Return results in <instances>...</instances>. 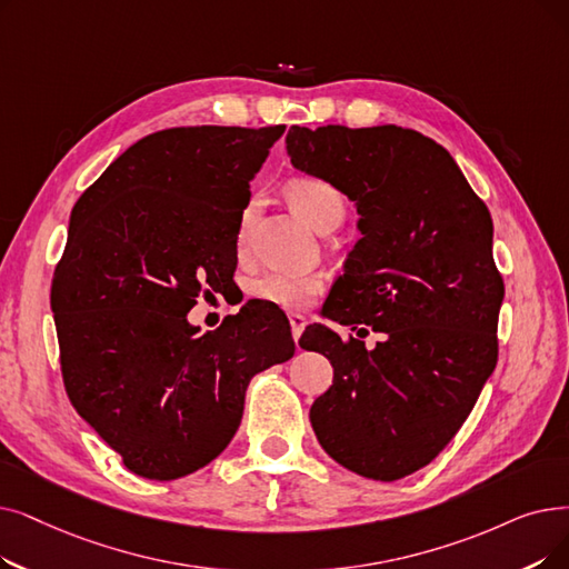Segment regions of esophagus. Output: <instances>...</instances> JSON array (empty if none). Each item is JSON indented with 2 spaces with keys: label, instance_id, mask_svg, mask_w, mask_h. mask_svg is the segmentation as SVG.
Segmentation results:
<instances>
[{
  "label": "esophagus",
  "instance_id": "34e87169",
  "mask_svg": "<svg viewBox=\"0 0 569 569\" xmlns=\"http://www.w3.org/2000/svg\"><path fill=\"white\" fill-rule=\"evenodd\" d=\"M288 320H290L292 339H295V343H298L300 335H302V332H305V328H307V318H305L302 313H290V316H288Z\"/></svg>",
  "mask_w": 569,
  "mask_h": 569
}]
</instances>
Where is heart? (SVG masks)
Wrapping results in <instances>:
<instances>
[{
    "label": "heart",
    "instance_id": "heart-1",
    "mask_svg": "<svg viewBox=\"0 0 569 569\" xmlns=\"http://www.w3.org/2000/svg\"><path fill=\"white\" fill-rule=\"evenodd\" d=\"M288 200L292 209L298 211L307 223L323 232L330 226H337L346 216V200L341 190L318 177H302L295 179L288 188ZM253 220V202L246 204L241 211V226H239V246L249 239V228ZM323 290L318 277H300V274H283V271H267V274L251 281L249 292L251 298L262 300L267 305H274L281 309H305L313 302L316 295Z\"/></svg>",
    "mask_w": 569,
    "mask_h": 569
}]
</instances>
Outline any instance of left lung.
<instances>
[{"label": "left lung", "mask_w": 569, "mask_h": 569, "mask_svg": "<svg viewBox=\"0 0 569 569\" xmlns=\"http://www.w3.org/2000/svg\"><path fill=\"white\" fill-rule=\"evenodd\" d=\"M286 143L295 167L360 213L328 316L386 335L372 351L320 326L302 335L335 372L311 405L313 432L351 472L402 479L449 447L498 365L505 281L490 211L447 148L409 128L292 126Z\"/></svg>", "instance_id": "obj_1"}]
</instances>
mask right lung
<instances>
[{
    "label": "right lung",
    "instance_id": "1",
    "mask_svg": "<svg viewBox=\"0 0 569 569\" xmlns=\"http://www.w3.org/2000/svg\"><path fill=\"white\" fill-rule=\"evenodd\" d=\"M283 132L148 134L73 204L51 281L64 390L143 479L211 462L241 423L249 381L295 353L288 320L256 302L207 335L186 318L232 281L249 183Z\"/></svg>",
    "mask_w": 569,
    "mask_h": 569
}]
</instances>
